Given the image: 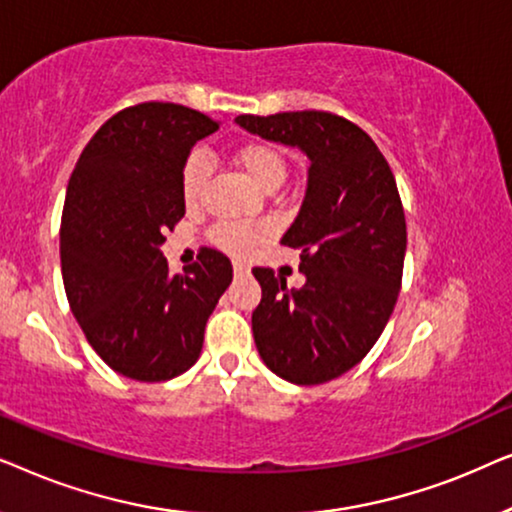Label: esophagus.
<instances>
[{
	"instance_id": "1",
	"label": "esophagus",
	"mask_w": 512,
	"mask_h": 512,
	"mask_svg": "<svg viewBox=\"0 0 512 512\" xmlns=\"http://www.w3.org/2000/svg\"><path fill=\"white\" fill-rule=\"evenodd\" d=\"M233 270H235V275H237V277H247V275H249V265L235 263V265H233Z\"/></svg>"
}]
</instances>
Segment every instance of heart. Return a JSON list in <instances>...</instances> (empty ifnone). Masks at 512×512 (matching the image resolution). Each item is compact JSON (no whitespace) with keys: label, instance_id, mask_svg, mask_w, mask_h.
Instances as JSON below:
<instances>
[{"label":"heart","instance_id":"b5f03b06","mask_svg":"<svg viewBox=\"0 0 512 512\" xmlns=\"http://www.w3.org/2000/svg\"><path fill=\"white\" fill-rule=\"evenodd\" d=\"M233 165L247 177L251 184H256L263 191H275L284 184L286 172H289V160L284 151L272 142H247L237 146L233 151ZM209 172V160L205 153L193 151L186 158L184 170H181V193H184L186 205L200 200L205 191ZM270 237V228L263 223L256 226H244V223H219L212 230V242L216 247L228 251L233 256H249L256 249H261Z\"/></svg>","mask_w":512,"mask_h":512}]
</instances>
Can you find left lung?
Segmentation results:
<instances>
[{
  "mask_svg": "<svg viewBox=\"0 0 512 512\" xmlns=\"http://www.w3.org/2000/svg\"><path fill=\"white\" fill-rule=\"evenodd\" d=\"M235 121L310 158L305 200L282 237L298 249L305 284L286 289L284 277L254 268L263 296L251 328L272 373L324 384L370 352L394 312L408 242L396 179L373 139L342 116L284 111Z\"/></svg>",
  "mask_w": 512,
  "mask_h": 512,
  "instance_id": "obj_1",
  "label": "left lung"
}]
</instances>
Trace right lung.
<instances>
[{
    "mask_svg": "<svg viewBox=\"0 0 512 512\" xmlns=\"http://www.w3.org/2000/svg\"><path fill=\"white\" fill-rule=\"evenodd\" d=\"M216 130L214 118L181 104H135L95 132L69 177L60 226L69 307L100 359L130 380L186 373L233 282L221 251L200 249L179 275L160 251L186 214L188 153Z\"/></svg>",
    "mask_w": 512,
    "mask_h": 512,
    "instance_id": "add662e5",
    "label": "right lung"
}]
</instances>
